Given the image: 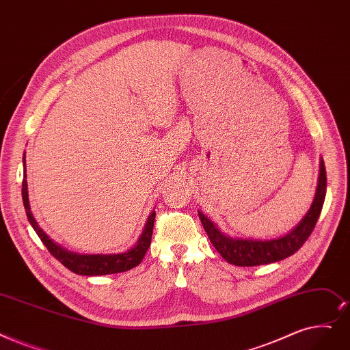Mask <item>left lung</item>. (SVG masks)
Masks as SVG:
<instances>
[{"instance_id": "obj_1", "label": "left lung", "mask_w": 350, "mask_h": 350, "mask_svg": "<svg viewBox=\"0 0 350 350\" xmlns=\"http://www.w3.org/2000/svg\"><path fill=\"white\" fill-rule=\"evenodd\" d=\"M326 196V170L325 163L321 161V174H319V183L313 204L308 215L295 227V229L283 237L273 240H245L232 239L224 236L217 227L213 224L203 213L199 211V217L204 230L211 241V245L221 254L226 262L234 266H260L275 263L286 259V257L295 254L312 234L316 221L321 216Z\"/></svg>"}]
</instances>
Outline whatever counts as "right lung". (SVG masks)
Here are the masks:
<instances>
[{"instance_id": "add662e5", "label": "right lung", "mask_w": 350, "mask_h": 350, "mask_svg": "<svg viewBox=\"0 0 350 350\" xmlns=\"http://www.w3.org/2000/svg\"><path fill=\"white\" fill-rule=\"evenodd\" d=\"M25 177L27 176L24 174L23 202H24L28 221L33 226V229L36 230V233L38 234L45 247H47L55 259L63 266H66L68 270L74 271L75 275H81V276H101V275H113V273L127 271L142 263L143 257L151 243V234H153V227L156 220V211H153L150 215L144 227V232L140 236L137 245H135L133 249H130L129 252L118 253V254H77L63 249L62 246H58L57 243H54L47 234L42 232V229L36 221L31 210H29Z\"/></svg>"}]
</instances>
